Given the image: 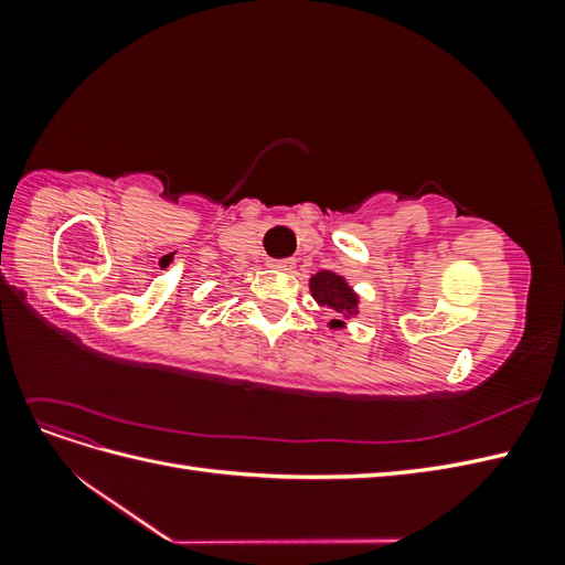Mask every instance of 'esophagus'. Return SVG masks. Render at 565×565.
<instances>
[{"label": "esophagus", "mask_w": 565, "mask_h": 565, "mask_svg": "<svg viewBox=\"0 0 565 565\" xmlns=\"http://www.w3.org/2000/svg\"><path fill=\"white\" fill-rule=\"evenodd\" d=\"M270 266L276 268V270H292L295 266H297V262L295 259H276V262H270Z\"/></svg>", "instance_id": "34e87169"}]
</instances>
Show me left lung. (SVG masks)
Wrapping results in <instances>:
<instances>
[{
	"mask_svg": "<svg viewBox=\"0 0 565 565\" xmlns=\"http://www.w3.org/2000/svg\"><path fill=\"white\" fill-rule=\"evenodd\" d=\"M311 295L320 306L341 313L344 318L358 313V295L351 289V285L334 270H320L309 282ZM332 328H344L341 320H332Z\"/></svg>",
	"mask_w": 565,
	"mask_h": 565,
	"instance_id": "obj_1",
	"label": "left lung"
}]
</instances>
